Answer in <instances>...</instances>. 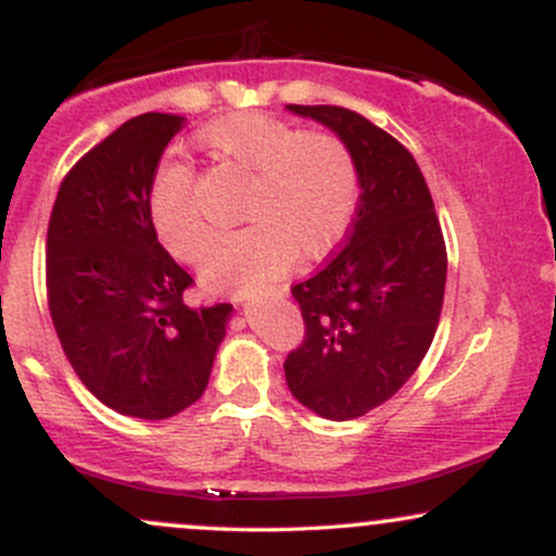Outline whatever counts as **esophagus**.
I'll return each instance as SVG.
<instances>
[{
  "label": "esophagus",
  "mask_w": 556,
  "mask_h": 556,
  "mask_svg": "<svg viewBox=\"0 0 556 556\" xmlns=\"http://www.w3.org/2000/svg\"><path fill=\"white\" fill-rule=\"evenodd\" d=\"M271 295H274V298H285V295H287V287H285V285H282V287H274ZM242 300H245L242 295L235 298V303H242Z\"/></svg>",
  "instance_id": "1"
}]
</instances>
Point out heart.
I'll list each match as a JSON object with an SVG mask.
<instances>
[{
    "instance_id": "heart-1",
    "label": "heart",
    "mask_w": 556,
    "mask_h": 556,
    "mask_svg": "<svg viewBox=\"0 0 556 556\" xmlns=\"http://www.w3.org/2000/svg\"><path fill=\"white\" fill-rule=\"evenodd\" d=\"M198 143L251 175L240 208L248 227L222 238L203 266V282L212 290H258L274 282L290 258H324L348 235L361 180L353 151L340 136L242 112L203 127ZM149 203L159 238L177 258L195 264L206 256L216 232L198 206L188 164H162Z\"/></svg>"
}]
</instances>
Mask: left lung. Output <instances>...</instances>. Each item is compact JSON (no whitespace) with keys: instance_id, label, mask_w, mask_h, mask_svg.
Masks as SVG:
<instances>
[{"instance_id":"obj_1","label":"left lung","mask_w":556,"mask_h":556,"mask_svg":"<svg viewBox=\"0 0 556 556\" xmlns=\"http://www.w3.org/2000/svg\"><path fill=\"white\" fill-rule=\"evenodd\" d=\"M353 151L361 201L340 253L292 287L305 337L285 361L292 397L316 416H366L416 374L444 303L446 248L410 151L344 106H287Z\"/></svg>"}]
</instances>
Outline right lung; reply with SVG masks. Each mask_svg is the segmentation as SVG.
I'll list each match as a JSON object with an SVG mask.
<instances>
[{
	"mask_svg": "<svg viewBox=\"0 0 556 556\" xmlns=\"http://www.w3.org/2000/svg\"><path fill=\"white\" fill-rule=\"evenodd\" d=\"M180 114L146 112L67 172L47 232L49 311L70 366L123 416L164 420L206 392L232 305H185L193 277L151 222V182Z\"/></svg>",
	"mask_w": 556,
	"mask_h": 556,
	"instance_id": "1",
	"label": "right lung"
}]
</instances>
